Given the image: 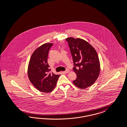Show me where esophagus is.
I'll return each mask as SVG.
<instances>
[{
	"label": "esophagus",
	"mask_w": 127,
	"mask_h": 127,
	"mask_svg": "<svg viewBox=\"0 0 127 127\" xmlns=\"http://www.w3.org/2000/svg\"><path fill=\"white\" fill-rule=\"evenodd\" d=\"M69 69H66L65 71H64V73H68L69 72Z\"/></svg>",
	"instance_id": "obj_1"
}]
</instances>
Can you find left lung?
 <instances>
[{"mask_svg": "<svg viewBox=\"0 0 127 127\" xmlns=\"http://www.w3.org/2000/svg\"><path fill=\"white\" fill-rule=\"evenodd\" d=\"M65 40L73 57V71L77 75L76 79L73 81V84L80 89L89 87L100 74V61L96 50L83 39L69 37Z\"/></svg>", "mask_w": 127, "mask_h": 127, "instance_id": "left-lung-1", "label": "left lung"}]
</instances>
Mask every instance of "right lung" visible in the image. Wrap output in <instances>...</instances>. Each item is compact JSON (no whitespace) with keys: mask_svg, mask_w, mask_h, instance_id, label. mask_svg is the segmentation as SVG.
<instances>
[{"mask_svg":"<svg viewBox=\"0 0 127 127\" xmlns=\"http://www.w3.org/2000/svg\"><path fill=\"white\" fill-rule=\"evenodd\" d=\"M53 45L45 43L37 48L32 54L28 66V77L31 83L42 92L52 91L60 76L50 72L47 63L48 52Z\"/></svg>","mask_w":127,"mask_h":127,"instance_id":"1","label":"right lung"}]
</instances>
